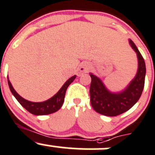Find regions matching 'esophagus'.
<instances>
[{"label": "esophagus", "mask_w": 155, "mask_h": 155, "mask_svg": "<svg viewBox=\"0 0 155 155\" xmlns=\"http://www.w3.org/2000/svg\"><path fill=\"white\" fill-rule=\"evenodd\" d=\"M89 70V66L87 63H82L80 66V68H79V74H82L83 73H87L88 70Z\"/></svg>", "instance_id": "obj_1"}]
</instances>
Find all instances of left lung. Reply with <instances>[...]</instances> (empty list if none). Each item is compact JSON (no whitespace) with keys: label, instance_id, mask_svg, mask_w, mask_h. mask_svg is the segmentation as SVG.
Masks as SVG:
<instances>
[{"label":"left lung","instance_id":"obj_1","mask_svg":"<svg viewBox=\"0 0 155 155\" xmlns=\"http://www.w3.org/2000/svg\"><path fill=\"white\" fill-rule=\"evenodd\" d=\"M130 44L137 54L139 67L136 76L121 92L113 93L107 89L99 78L90 73L91 104L96 112L108 117H115L130 110L142 95L146 73L144 58L132 40Z\"/></svg>","mask_w":155,"mask_h":155}]
</instances>
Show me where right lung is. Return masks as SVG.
Instances as JSON below:
<instances>
[{
    "label": "right lung",
    "instance_id": "right-lung-1",
    "mask_svg": "<svg viewBox=\"0 0 155 155\" xmlns=\"http://www.w3.org/2000/svg\"><path fill=\"white\" fill-rule=\"evenodd\" d=\"M76 76H73L71 78H70L64 84V85L61 87V89L58 91V92L56 94H54L53 97H51L48 100L43 102H31L25 100L15 91L9 79L8 85L12 94L26 110H28V112L34 114V115H47V114H53V113L56 112L62 107L64 101L66 91H67L69 85L76 79Z\"/></svg>",
    "mask_w": 155,
    "mask_h": 155
}]
</instances>
